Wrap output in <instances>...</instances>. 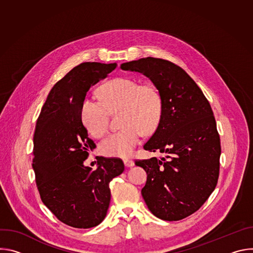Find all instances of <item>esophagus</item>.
Masks as SVG:
<instances>
[{
	"label": "esophagus",
	"mask_w": 253,
	"mask_h": 253,
	"mask_svg": "<svg viewBox=\"0 0 253 253\" xmlns=\"http://www.w3.org/2000/svg\"><path fill=\"white\" fill-rule=\"evenodd\" d=\"M124 164L126 167H132L134 166V161L132 159H124Z\"/></svg>",
	"instance_id": "esophagus-1"
}]
</instances>
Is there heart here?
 <instances>
[{"mask_svg": "<svg viewBox=\"0 0 253 253\" xmlns=\"http://www.w3.org/2000/svg\"><path fill=\"white\" fill-rule=\"evenodd\" d=\"M102 101L86 98L81 105V119L90 134L103 137L109 131L110 113L121 114L122 130L106 138L102 154L110 157L131 156L144 134L158 127L163 114V97L151 83L139 84L132 78H116L101 88Z\"/></svg>", "mask_w": 253, "mask_h": 253, "instance_id": "obj_1", "label": "heart"}]
</instances>
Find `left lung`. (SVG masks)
<instances>
[{
    "label": "left lung",
    "instance_id": "1",
    "mask_svg": "<svg viewBox=\"0 0 253 253\" xmlns=\"http://www.w3.org/2000/svg\"><path fill=\"white\" fill-rule=\"evenodd\" d=\"M121 69L145 75L162 94L161 121L143 148L166 157L135 164L147 173L141 193L149 210L162 220H181L204 204L218 181L221 146L211 106L194 80L170 61L147 57Z\"/></svg>",
    "mask_w": 253,
    "mask_h": 253
}]
</instances>
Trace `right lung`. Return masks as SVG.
<instances>
[{
    "mask_svg": "<svg viewBox=\"0 0 253 253\" xmlns=\"http://www.w3.org/2000/svg\"><path fill=\"white\" fill-rule=\"evenodd\" d=\"M116 63L85 62L72 69L50 91L36 123L33 169L42 202L63 223L75 228L100 224L107 214L111 180L124 171L120 158L99 157L98 167L84 166L96 147L81 119L90 87Z\"/></svg>",
    "mask_w": 253,
    "mask_h": 253,
    "instance_id": "1",
    "label": "right lung"
}]
</instances>
